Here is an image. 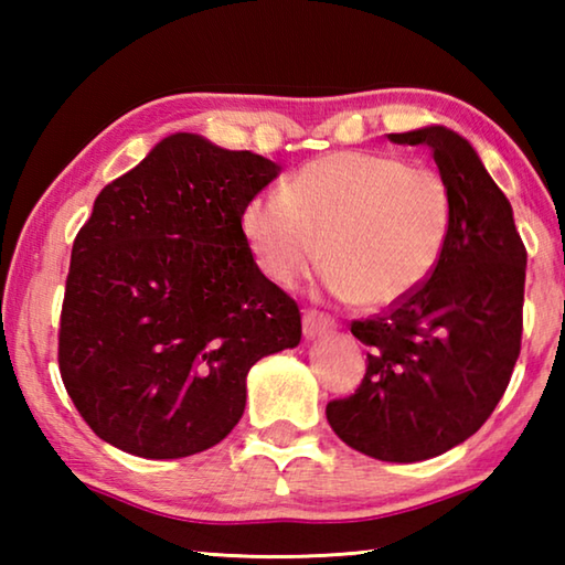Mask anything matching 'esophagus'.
I'll return each instance as SVG.
<instances>
[{
	"instance_id": "1",
	"label": "esophagus",
	"mask_w": 565,
	"mask_h": 565,
	"mask_svg": "<svg viewBox=\"0 0 565 565\" xmlns=\"http://www.w3.org/2000/svg\"><path fill=\"white\" fill-rule=\"evenodd\" d=\"M301 323H303V337L306 339L327 337V333L337 329V321H333L331 317H323V313H317V311H306Z\"/></svg>"
}]
</instances>
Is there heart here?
<instances>
[{"label":"heart","mask_w":565,"mask_h":565,"mask_svg":"<svg viewBox=\"0 0 565 565\" xmlns=\"http://www.w3.org/2000/svg\"><path fill=\"white\" fill-rule=\"evenodd\" d=\"M454 228L446 179L384 151L313 159L284 194L254 196L242 232L269 281L294 289L331 266L329 291L343 303L394 306L436 271Z\"/></svg>","instance_id":"obj_1"}]
</instances>
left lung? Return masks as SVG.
Listing matches in <instances>:
<instances>
[{
    "instance_id": "8db88e82",
    "label": "left lung",
    "mask_w": 565,
    "mask_h": 565,
    "mask_svg": "<svg viewBox=\"0 0 565 565\" xmlns=\"http://www.w3.org/2000/svg\"><path fill=\"white\" fill-rule=\"evenodd\" d=\"M388 139L434 151L454 228L416 294L351 323L369 347L366 376L356 394L331 401L327 418L356 451L414 463L473 436L509 386L521 353L525 248L511 202L461 134L431 124Z\"/></svg>"
}]
</instances>
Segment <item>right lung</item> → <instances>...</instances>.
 I'll use <instances>...</instances> for the list:
<instances>
[{"mask_svg":"<svg viewBox=\"0 0 565 565\" xmlns=\"http://www.w3.org/2000/svg\"><path fill=\"white\" fill-rule=\"evenodd\" d=\"M281 167L169 134L99 191L72 246L60 329L66 394L102 441L184 458L232 434L259 359L301 341L242 212Z\"/></svg>","mask_w":565,"mask_h":565,"instance_id":"right-lung-1","label":"right lung"}]
</instances>
